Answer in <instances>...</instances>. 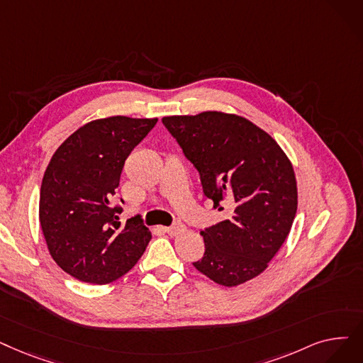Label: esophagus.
<instances>
[{
  "label": "esophagus",
  "mask_w": 363,
  "mask_h": 363,
  "mask_svg": "<svg viewBox=\"0 0 363 363\" xmlns=\"http://www.w3.org/2000/svg\"><path fill=\"white\" fill-rule=\"evenodd\" d=\"M185 230V227L182 225V224H173V225H170V227H166V233L169 234V235H177V234H179V233H182Z\"/></svg>",
  "instance_id": "obj_1"
}]
</instances>
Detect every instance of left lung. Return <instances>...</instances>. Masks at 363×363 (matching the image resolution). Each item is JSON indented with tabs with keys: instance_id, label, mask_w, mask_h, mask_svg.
Segmentation results:
<instances>
[{
	"instance_id": "8db88e82",
	"label": "left lung",
	"mask_w": 363,
	"mask_h": 363,
	"mask_svg": "<svg viewBox=\"0 0 363 363\" xmlns=\"http://www.w3.org/2000/svg\"><path fill=\"white\" fill-rule=\"evenodd\" d=\"M162 121L199 170L204 196L230 215L200 233L204 255L193 265L228 288L257 277L294 223L292 163L269 133L240 116L204 111Z\"/></svg>"
}]
</instances>
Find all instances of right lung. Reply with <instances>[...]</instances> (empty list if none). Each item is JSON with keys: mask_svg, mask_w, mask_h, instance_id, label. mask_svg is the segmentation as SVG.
I'll list each match as a JSON object with an SVG mask.
<instances>
[{"mask_svg": "<svg viewBox=\"0 0 363 363\" xmlns=\"http://www.w3.org/2000/svg\"><path fill=\"white\" fill-rule=\"evenodd\" d=\"M157 118L124 116L93 120L64 140L44 172L40 224L52 258L69 276L105 285L143 257L151 231L139 216L118 220L113 206L132 150Z\"/></svg>", "mask_w": 363, "mask_h": 363, "instance_id": "right-lung-1", "label": "right lung"}]
</instances>
